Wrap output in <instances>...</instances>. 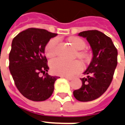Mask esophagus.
Here are the masks:
<instances>
[{
	"instance_id": "esophagus-1",
	"label": "esophagus",
	"mask_w": 125,
	"mask_h": 125,
	"mask_svg": "<svg viewBox=\"0 0 125 125\" xmlns=\"http://www.w3.org/2000/svg\"><path fill=\"white\" fill-rule=\"evenodd\" d=\"M64 77V78H66V79L68 80H72L73 79L72 77Z\"/></svg>"
}]
</instances>
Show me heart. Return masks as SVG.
<instances>
[{"mask_svg":"<svg viewBox=\"0 0 125 125\" xmlns=\"http://www.w3.org/2000/svg\"><path fill=\"white\" fill-rule=\"evenodd\" d=\"M69 42L72 46L77 51V57L82 61H86L89 58V54L83 50L86 47L85 41L80 37H71ZM59 39L52 38L50 40L45 47V54L48 58H52L55 56L57 52V46L58 45ZM50 68L52 72L57 75L70 77L75 75L82 71L83 68L82 63L78 60L73 62H67L61 59H55L50 62Z\"/></svg>","mask_w":125,"mask_h":125,"instance_id":"b5f03b06","label":"heart"}]
</instances>
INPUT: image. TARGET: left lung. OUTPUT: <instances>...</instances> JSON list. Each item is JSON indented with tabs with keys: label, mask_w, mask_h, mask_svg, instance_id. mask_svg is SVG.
I'll return each instance as SVG.
<instances>
[{
	"label": "left lung",
	"mask_w": 125,
	"mask_h": 125,
	"mask_svg": "<svg viewBox=\"0 0 125 125\" xmlns=\"http://www.w3.org/2000/svg\"><path fill=\"white\" fill-rule=\"evenodd\" d=\"M86 38L92 48V62L84 73L85 77L81 88L73 91L77 100L89 102L94 100L105 92L114 77L118 64V50L110 37L96 30L79 33Z\"/></svg>",
	"instance_id": "obj_1"
}]
</instances>
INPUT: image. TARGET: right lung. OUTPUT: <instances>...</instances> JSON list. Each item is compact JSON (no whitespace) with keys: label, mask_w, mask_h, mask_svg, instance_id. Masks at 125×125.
I'll return each mask as SVG.
<instances>
[{"label":"right lung","mask_w":125,"mask_h":125,"mask_svg":"<svg viewBox=\"0 0 125 125\" xmlns=\"http://www.w3.org/2000/svg\"><path fill=\"white\" fill-rule=\"evenodd\" d=\"M56 35L44 29L28 28L12 41L9 69L16 88L30 100L44 101L54 91L58 77L48 74L49 67L44 50L47 43Z\"/></svg>","instance_id":"1"}]
</instances>
